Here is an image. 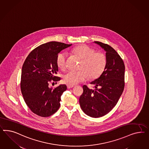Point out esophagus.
<instances>
[{"label": "esophagus", "instance_id": "obj_1", "mask_svg": "<svg viewBox=\"0 0 149 149\" xmlns=\"http://www.w3.org/2000/svg\"><path fill=\"white\" fill-rule=\"evenodd\" d=\"M73 87H74L73 85H68V86H67V87H68V88H69V89H70V88H72Z\"/></svg>", "mask_w": 149, "mask_h": 149}]
</instances>
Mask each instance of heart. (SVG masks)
Wrapping results in <instances>:
<instances>
[{"mask_svg": "<svg viewBox=\"0 0 149 149\" xmlns=\"http://www.w3.org/2000/svg\"><path fill=\"white\" fill-rule=\"evenodd\" d=\"M74 54L82 59L79 71H70L63 77V81L69 85H75L90 79H97L105 69L107 59L102 52H95V49L86 45H80L72 49ZM68 54L65 52H60L57 56L56 63L61 70L67 68Z\"/></svg>", "mask_w": 149, "mask_h": 149, "instance_id": "heart-1", "label": "heart"}]
</instances>
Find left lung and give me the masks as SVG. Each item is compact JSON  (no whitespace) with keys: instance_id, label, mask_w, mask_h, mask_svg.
<instances>
[{"instance_id":"obj_1","label":"left lung","mask_w":149,"mask_h":149,"mask_svg":"<svg viewBox=\"0 0 149 149\" xmlns=\"http://www.w3.org/2000/svg\"><path fill=\"white\" fill-rule=\"evenodd\" d=\"M95 43L106 51L107 63L104 72L91 82L95 90L83 86L79 103L81 109L91 117H102L116 105L125 87V64L117 52L110 46L99 41Z\"/></svg>"}]
</instances>
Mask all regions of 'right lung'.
<instances>
[{"label":"right lung","instance_id":"obj_1","mask_svg":"<svg viewBox=\"0 0 149 149\" xmlns=\"http://www.w3.org/2000/svg\"><path fill=\"white\" fill-rule=\"evenodd\" d=\"M72 45L57 41L43 44L32 50L23 64L20 84L23 97L29 108L38 116L49 117L58 110L61 96L67 87L60 85L50 88L49 84L61 80L55 75L58 71L57 56Z\"/></svg>","mask_w":149,"mask_h":149}]
</instances>
